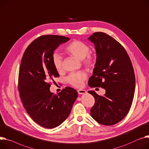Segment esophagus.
Segmentation results:
<instances>
[{
    "mask_svg": "<svg viewBox=\"0 0 149 149\" xmlns=\"http://www.w3.org/2000/svg\"><path fill=\"white\" fill-rule=\"evenodd\" d=\"M77 93L79 94H84L86 93V91L84 89H79L77 90Z\"/></svg>",
    "mask_w": 149,
    "mask_h": 149,
    "instance_id": "esophagus-1",
    "label": "esophagus"
}]
</instances>
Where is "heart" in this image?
I'll return each mask as SVG.
<instances>
[{
	"label": "heart",
	"instance_id": "heart-1",
	"mask_svg": "<svg viewBox=\"0 0 149 149\" xmlns=\"http://www.w3.org/2000/svg\"><path fill=\"white\" fill-rule=\"evenodd\" d=\"M65 51L78 60H82L86 67H93L95 64V58L89 55L90 48L88 45L80 40H74L65 47ZM52 63L56 71L61 72L63 69V61L61 55L54 53L52 55ZM87 78L85 72L81 71L70 74L67 78V82L74 87H81Z\"/></svg>",
	"mask_w": 149,
	"mask_h": 149
}]
</instances>
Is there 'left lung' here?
Segmentation results:
<instances>
[{
    "label": "left lung",
    "instance_id": "8db88e82",
    "mask_svg": "<svg viewBox=\"0 0 149 149\" xmlns=\"http://www.w3.org/2000/svg\"><path fill=\"white\" fill-rule=\"evenodd\" d=\"M88 40L94 44L97 54L88 85L106 89L104 96L88 91L95 101L91 116L100 124L113 125L126 116L132 105L135 87L132 64L125 48L106 33H94Z\"/></svg>",
    "mask_w": 149,
    "mask_h": 149
}]
</instances>
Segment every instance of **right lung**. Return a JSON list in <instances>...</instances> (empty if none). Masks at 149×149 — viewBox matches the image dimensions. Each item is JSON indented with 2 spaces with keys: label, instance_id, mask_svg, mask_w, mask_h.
Wrapping results in <instances>:
<instances>
[{
  "label": "right lung",
  "instance_id": "add662e5",
  "mask_svg": "<svg viewBox=\"0 0 149 149\" xmlns=\"http://www.w3.org/2000/svg\"><path fill=\"white\" fill-rule=\"evenodd\" d=\"M69 40L63 36H41L28 46L21 60L18 91L22 104L31 119L46 128L61 125L77 97V91L70 87L58 95L49 90L50 82L60 76L52 63L54 51Z\"/></svg>",
  "mask_w": 149,
  "mask_h": 149
}]
</instances>
